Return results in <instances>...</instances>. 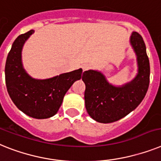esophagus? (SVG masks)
Listing matches in <instances>:
<instances>
[{
  "mask_svg": "<svg viewBox=\"0 0 161 161\" xmlns=\"http://www.w3.org/2000/svg\"><path fill=\"white\" fill-rule=\"evenodd\" d=\"M90 67H91V65L88 64H84L83 66H82V68H83V71H86V70L89 69H90Z\"/></svg>",
  "mask_w": 161,
  "mask_h": 161,
  "instance_id": "obj_1",
  "label": "esophagus"
}]
</instances>
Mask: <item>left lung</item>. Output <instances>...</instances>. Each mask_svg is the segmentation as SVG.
I'll return each mask as SVG.
<instances>
[{"instance_id":"left-lung-1","label":"left lung","mask_w":161,"mask_h":161,"mask_svg":"<svg viewBox=\"0 0 161 161\" xmlns=\"http://www.w3.org/2000/svg\"><path fill=\"white\" fill-rule=\"evenodd\" d=\"M129 42L137 56V74L133 80L122 86H114L101 71L89 69L83 74L86 110L97 122L108 124L124 118L139 106L147 94L150 63L146 45L137 32H132Z\"/></svg>"}]
</instances>
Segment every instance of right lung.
<instances>
[{"label": "right lung", "instance_id": "1", "mask_svg": "<svg viewBox=\"0 0 161 161\" xmlns=\"http://www.w3.org/2000/svg\"><path fill=\"white\" fill-rule=\"evenodd\" d=\"M34 30L19 35L14 40L5 63V83L12 101L32 118L47 119L55 115L61 106L65 93L82 77L83 69L74 70L46 79L31 77L24 68L22 50Z\"/></svg>", "mask_w": 161, "mask_h": 161}]
</instances>
